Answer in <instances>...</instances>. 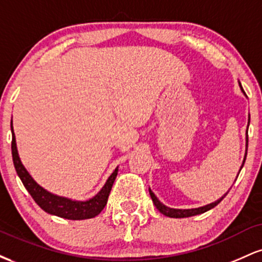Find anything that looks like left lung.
Instances as JSON below:
<instances>
[{
    "mask_svg": "<svg viewBox=\"0 0 262 262\" xmlns=\"http://www.w3.org/2000/svg\"><path fill=\"white\" fill-rule=\"evenodd\" d=\"M243 90V89H242ZM243 92H244V90H243ZM249 121H250V118H249ZM245 159H246V154H245ZM245 159L244 161H243V165L242 167L244 166V162H245ZM242 167H240V170H242ZM149 193L150 196H151V200L152 202H154L155 207L158 208L159 210H160V213H162L164 215H166V217H170V218H187V217H192V215H197V214H202V213L207 212V210L214 208L217 204L221 202L223 198L227 196V193L224 194L223 197L219 198L218 201H215V202L210 203V204H207V206H203V207H200V208H193V209H175V208H169V207H166L165 204H162L160 201L156 198V196L154 193H152L151 189H149Z\"/></svg>",
    "mask_w": 262,
    "mask_h": 262,
    "instance_id": "obj_1",
    "label": "left lung"
}]
</instances>
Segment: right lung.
I'll use <instances>...</instances> for the list:
<instances>
[{
	"label": "right lung",
	"instance_id": "right-lung-1",
	"mask_svg": "<svg viewBox=\"0 0 262 262\" xmlns=\"http://www.w3.org/2000/svg\"><path fill=\"white\" fill-rule=\"evenodd\" d=\"M11 130H12V158H13L14 169H16L18 176L22 180L23 185L29 192L35 203L40 207L41 209L45 210L47 213L53 215H58L60 218L71 219V221H82V219L93 218L98 215L107 204L108 196L112 189L113 182L116 180L118 169L113 171V173L108 177L106 185L102 187V189L96 194L91 200L85 201V202H80V201H71L69 198L59 197L56 194L50 193V192L45 191L43 187L38 185L32 176L29 175L28 171L25 169V166L20 162L19 156H18L17 145H16V137L13 133V125L11 123Z\"/></svg>",
	"mask_w": 262,
	"mask_h": 262
}]
</instances>
